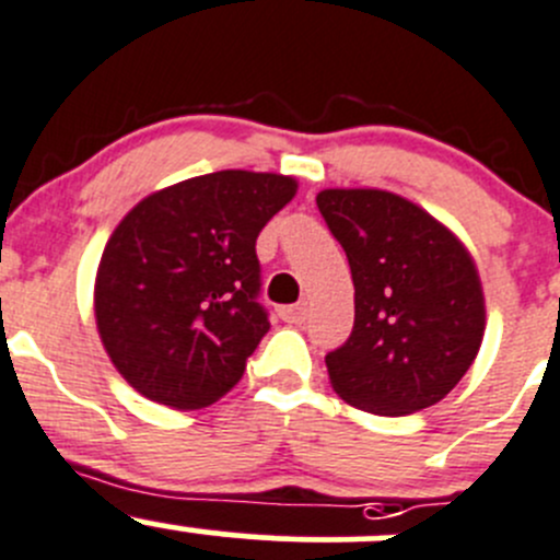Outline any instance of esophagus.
Wrapping results in <instances>:
<instances>
[{
	"mask_svg": "<svg viewBox=\"0 0 560 560\" xmlns=\"http://www.w3.org/2000/svg\"><path fill=\"white\" fill-rule=\"evenodd\" d=\"M279 314H281V319H284V323L301 325V323H306V319H308V303H295V306H284V308H279Z\"/></svg>",
	"mask_w": 560,
	"mask_h": 560,
	"instance_id": "esophagus-1",
	"label": "esophagus"
}]
</instances>
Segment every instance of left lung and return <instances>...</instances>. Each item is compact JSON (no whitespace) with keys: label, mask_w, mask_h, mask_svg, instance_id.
Here are the masks:
<instances>
[{"label":"left lung","mask_w":560,"mask_h":560,"mask_svg":"<svg viewBox=\"0 0 560 560\" xmlns=\"http://www.w3.org/2000/svg\"><path fill=\"white\" fill-rule=\"evenodd\" d=\"M317 208L355 287L350 339L325 355L334 390L377 416L441 401L485 336V295L468 248L390 191L328 188Z\"/></svg>","instance_id":"1"}]
</instances>
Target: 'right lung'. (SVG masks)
<instances>
[{
    "instance_id": "obj_1",
    "label": "right lung",
    "mask_w": 560,
    "mask_h": 560,
    "mask_svg": "<svg viewBox=\"0 0 560 560\" xmlns=\"http://www.w3.org/2000/svg\"><path fill=\"white\" fill-rule=\"evenodd\" d=\"M270 172L191 177L136 205L103 248L97 334L136 390L199 410L237 385L268 334L257 237L295 197Z\"/></svg>"
}]
</instances>
